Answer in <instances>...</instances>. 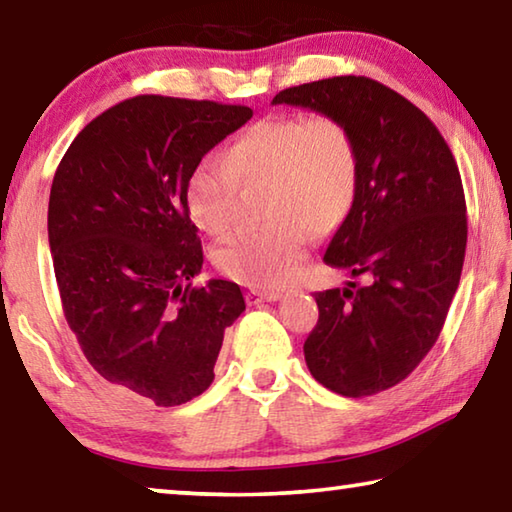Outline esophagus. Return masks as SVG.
Masks as SVG:
<instances>
[{
  "instance_id": "34e87169",
  "label": "esophagus",
  "mask_w": 512,
  "mask_h": 512,
  "mask_svg": "<svg viewBox=\"0 0 512 512\" xmlns=\"http://www.w3.org/2000/svg\"><path fill=\"white\" fill-rule=\"evenodd\" d=\"M280 298H282L280 291H259V289L246 291L248 305H257V302H275V300H280Z\"/></svg>"
}]
</instances>
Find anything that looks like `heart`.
Returning a JSON list of instances; mask_svg holds the SVG:
<instances>
[{"label":"heart","mask_w":512,"mask_h":512,"mask_svg":"<svg viewBox=\"0 0 512 512\" xmlns=\"http://www.w3.org/2000/svg\"><path fill=\"white\" fill-rule=\"evenodd\" d=\"M268 183L273 223L246 228L216 250L223 275L248 287L277 289L298 275L309 228L329 232L350 214L359 189V151L350 128L329 115L257 121L219 155L196 164L187 183L198 228L223 235L237 221L239 185Z\"/></svg>","instance_id":"1"}]
</instances>
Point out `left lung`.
<instances>
[{"mask_svg":"<svg viewBox=\"0 0 512 512\" xmlns=\"http://www.w3.org/2000/svg\"><path fill=\"white\" fill-rule=\"evenodd\" d=\"M273 103L336 117L357 142V198L323 259L368 284L316 293L305 361L329 391L381 393L418 368L445 325L467 246L461 173L433 121L366 76L296 85Z\"/></svg>","mask_w":512,"mask_h":512,"instance_id":"8db88e82","label":"left lung"}]
</instances>
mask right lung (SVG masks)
I'll return each mask as SVG.
<instances>
[{
  "mask_svg": "<svg viewBox=\"0 0 512 512\" xmlns=\"http://www.w3.org/2000/svg\"><path fill=\"white\" fill-rule=\"evenodd\" d=\"M253 117L248 106L140 94L92 119L60 160L49 248L67 325L110 384L155 406L207 391L239 284L194 287L203 246L187 183L203 155Z\"/></svg>",
  "mask_w": 512,
  "mask_h": 512,
  "instance_id": "1",
  "label": "right lung"
}]
</instances>
